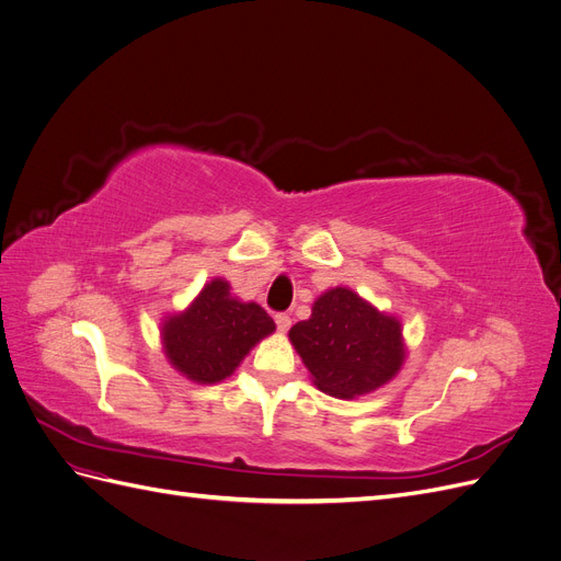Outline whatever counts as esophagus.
I'll return each mask as SVG.
<instances>
[{"label": "esophagus", "instance_id": "1", "mask_svg": "<svg viewBox=\"0 0 561 561\" xmlns=\"http://www.w3.org/2000/svg\"><path fill=\"white\" fill-rule=\"evenodd\" d=\"M290 325H293V318L287 316V313H278L276 316V328H278V332H287L290 330Z\"/></svg>", "mask_w": 561, "mask_h": 561}]
</instances>
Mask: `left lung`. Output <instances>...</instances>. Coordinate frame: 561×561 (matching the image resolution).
Masks as SVG:
<instances>
[{
	"instance_id": "1",
	"label": "left lung",
	"mask_w": 561,
	"mask_h": 561,
	"mask_svg": "<svg viewBox=\"0 0 561 561\" xmlns=\"http://www.w3.org/2000/svg\"><path fill=\"white\" fill-rule=\"evenodd\" d=\"M287 336L313 386L342 400L375 393L398 377L407 358L402 322L344 285L322 293L311 318Z\"/></svg>"
}]
</instances>
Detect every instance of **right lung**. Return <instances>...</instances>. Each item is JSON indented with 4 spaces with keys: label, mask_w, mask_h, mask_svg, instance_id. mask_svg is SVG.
<instances>
[{
    "label": "right lung",
    "mask_w": 561,
    "mask_h": 561,
    "mask_svg": "<svg viewBox=\"0 0 561 561\" xmlns=\"http://www.w3.org/2000/svg\"><path fill=\"white\" fill-rule=\"evenodd\" d=\"M274 330L276 322L260 304L241 301L231 295L229 280L213 278L190 307L163 318L161 346L182 377L219 383Z\"/></svg>",
    "instance_id": "add662e5"
}]
</instances>
